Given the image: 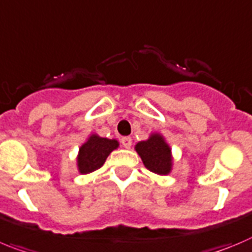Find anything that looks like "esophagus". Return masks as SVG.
I'll use <instances>...</instances> for the list:
<instances>
[{"label":"esophagus","instance_id":"34e87169","mask_svg":"<svg viewBox=\"0 0 252 252\" xmlns=\"http://www.w3.org/2000/svg\"><path fill=\"white\" fill-rule=\"evenodd\" d=\"M121 144L125 149H130L131 145H132V140H131V137H127V136H126V137L121 138Z\"/></svg>","mask_w":252,"mask_h":252}]
</instances>
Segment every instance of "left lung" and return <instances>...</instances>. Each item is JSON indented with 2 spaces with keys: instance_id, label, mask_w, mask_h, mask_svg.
<instances>
[{
  "instance_id": "obj_1",
  "label": "left lung",
  "mask_w": 252,
  "mask_h": 252,
  "mask_svg": "<svg viewBox=\"0 0 252 252\" xmlns=\"http://www.w3.org/2000/svg\"><path fill=\"white\" fill-rule=\"evenodd\" d=\"M135 150L141 158L145 167L154 174L166 176L172 171L174 158L171 147L161 133L152 132L147 140L137 142Z\"/></svg>"
}]
</instances>
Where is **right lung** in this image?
<instances>
[{
	"instance_id": "right-lung-1",
	"label": "right lung",
	"mask_w": 252,
	"mask_h": 252,
	"mask_svg": "<svg viewBox=\"0 0 252 252\" xmlns=\"http://www.w3.org/2000/svg\"><path fill=\"white\" fill-rule=\"evenodd\" d=\"M120 144L115 138L101 137L97 133H91L86 141L81 145L77 155V170L86 175L96 171L105 163L108 155L119 149Z\"/></svg>"
}]
</instances>
